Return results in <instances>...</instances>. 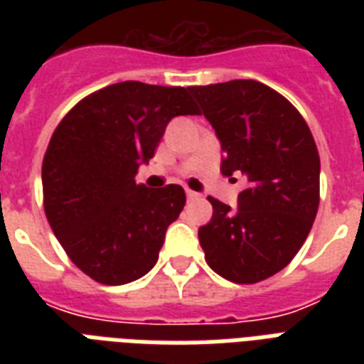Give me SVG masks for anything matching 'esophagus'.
Segmentation results:
<instances>
[{
    "label": "esophagus",
    "instance_id": "34e87169",
    "mask_svg": "<svg viewBox=\"0 0 364 364\" xmlns=\"http://www.w3.org/2000/svg\"><path fill=\"white\" fill-rule=\"evenodd\" d=\"M185 194H187V198H188V200L198 198V193H194V191H191V188H187V191H185Z\"/></svg>",
    "mask_w": 364,
    "mask_h": 364
}]
</instances>
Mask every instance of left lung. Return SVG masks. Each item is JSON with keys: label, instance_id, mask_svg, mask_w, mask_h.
<instances>
[{"label": "left lung", "instance_id": "1", "mask_svg": "<svg viewBox=\"0 0 364 364\" xmlns=\"http://www.w3.org/2000/svg\"><path fill=\"white\" fill-rule=\"evenodd\" d=\"M215 130L225 176L242 173L238 208L210 198L213 217L198 228L205 262L234 283H257L293 260L319 205V153L293 104L259 81L191 87Z\"/></svg>", "mask_w": 364, "mask_h": 364}]
</instances>
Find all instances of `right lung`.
I'll list each match as a JSON object with an SVG mask.
<instances>
[{
  "mask_svg": "<svg viewBox=\"0 0 364 364\" xmlns=\"http://www.w3.org/2000/svg\"><path fill=\"white\" fill-rule=\"evenodd\" d=\"M179 115H198L188 88L124 81L81 100L54 130L41 170L45 213L68 257L96 282L124 285L156 264L185 191L147 188L136 173Z\"/></svg>",
  "mask_w": 364,
  "mask_h": 364,
  "instance_id": "obj_1",
  "label": "right lung"
}]
</instances>
